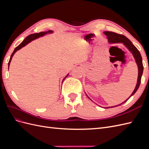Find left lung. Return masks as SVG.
I'll return each instance as SVG.
<instances>
[{
	"label": "left lung",
	"instance_id": "1",
	"mask_svg": "<svg viewBox=\"0 0 149 149\" xmlns=\"http://www.w3.org/2000/svg\"><path fill=\"white\" fill-rule=\"evenodd\" d=\"M103 33L107 37V38L108 40V43H110V44L123 43L124 45L128 49V50L132 53V55L134 56V58L135 61H136V64L137 65V68H138V77H137V84H136V87H135V89L133 91L132 93L130 94V96L127 99V100L122 103L119 104L114 106L104 107V108H109V107L111 108V107H117V106H120L121 104H123L125 103L130 97L132 96L134 94L136 93V91H137V89L139 87L140 84H141V78H142V76L143 74V64H142V58L141 53H140L137 48L132 43L130 42L127 37H125V36H124L123 35H120V34L116 33L114 32H112V31H104ZM86 95L88 96V97L89 99L90 100L92 101L91 99L87 95L86 93Z\"/></svg>",
	"mask_w": 149,
	"mask_h": 149
}]
</instances>
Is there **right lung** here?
Instances as JSON below:
<instances>
[{
  "label": "right lung",
  "instance_id": "right-lung-1",
  "mask_svg": "<svg viewBox=\"0 0 149 149\" xmlns=\"http://www.w3.org/2000/svg\"><path fill=\"white\" fill-rule=\"evenodd\" d=\"M53 33V31L52 30H48V31H42V32H40V33H33V34H31L30 35H29L28 37H26L25 40H24L23 42H22L19 46L17 47L14 51L13 52L12 54L10 56V60H9V61H8V69H9V66H10V62H11V60H12V58L13 56V55L16 52H17L18 50H19V49H20L24 47L25 45H26L28 43H29L30 42H31V41H33V40H35V39H37L40 37H43V36H45V35H47V34H51V33ZM69 75V73L65 77L63 78V79L62 81H63V80L67 77Z\"/></svg>",
  "mask_w": 149,
  "mask_h": 149
}]
</instances>
